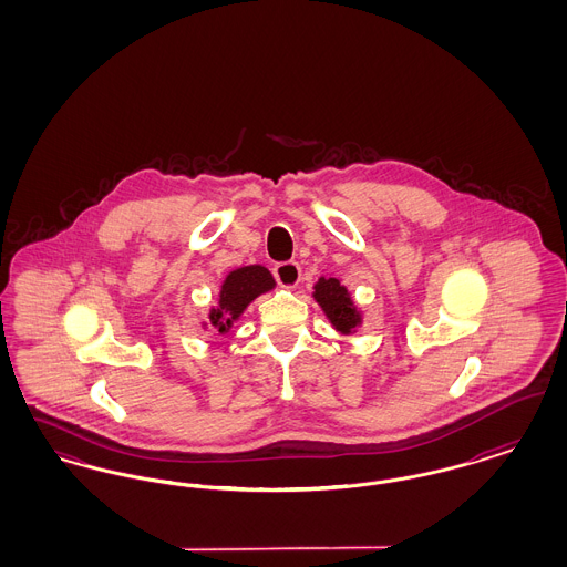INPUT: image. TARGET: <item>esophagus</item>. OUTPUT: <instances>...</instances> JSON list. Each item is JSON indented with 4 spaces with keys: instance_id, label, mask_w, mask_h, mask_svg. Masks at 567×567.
Listing matches in <instances>:
<instances>
[{
    "instance_id": "obj_1",
    "label": "esophagus",
    "mask_w": 567,
    "mask_h": 567,
    "mask_svg": "<svg viewBox=\"0 0 567 567\" xmlns=\"http://www.w3.org/2000/svg\"><path fill=\"white\" fill-rule=\"evenodd\" d=\"M274 278L278 280V285L287 287V289H296L299 285V278H301V268L297 266L296 261H285V264H278L274 268Z\"/></svg>"
}]
</instances>
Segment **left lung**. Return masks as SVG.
I'll return each mask as SVG.
<instances>
[{"label": "left lung", "instance_id": "8db88e82", "mask_svg": "<svg viewBox=\"0 0 567 567\" xmlns=\"http://www.w3.org/2000/svg\"><path fill=\"white\" fill-rule=\"evenodd\" d=\"M315 299L321 303L327 319L342 333H351L361 321L347 287H342L338 278H321L315 287Z\"/></svg>", "mask_w": 567, "mask_h": 567}]
</instances>
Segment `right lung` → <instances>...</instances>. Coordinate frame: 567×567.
<instances>
[{
    "label": "right lung",
    "instance_id": "1",
    "mask_svg": "<svg viewBox=\"0 0 567 567\" xmlns=\"http://www.w3.org/2000/svg\"><path fill=\"white\" fill-rule=\"evenodd\" d=\"M270 289H274V278L261 266H246L231 271L223 282L218 308L210 312V323L218 333H225L255 297Z\"/></svg>",
    "mask_w": 567,
    "mask_h": 567
}]
</instances>
